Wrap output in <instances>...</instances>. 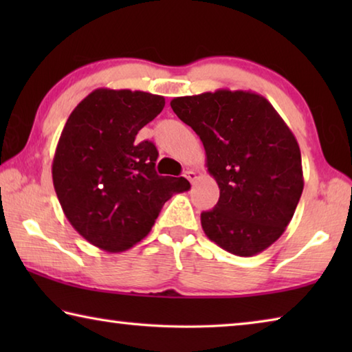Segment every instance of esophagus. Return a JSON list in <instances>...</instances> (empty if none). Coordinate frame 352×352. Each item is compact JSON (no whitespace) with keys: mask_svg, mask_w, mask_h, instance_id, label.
<instances>
[{"mask_svg":"<svg viewBox=\"0 0 352 352\" xmlns=\"http://www.w3.org/2000/svg\"><path fill=\"white\" fill-rule=\"evenodd\" d=\"M184 177H186L190 183H194L195 180H197V174H195L194 170H186L184 172Z\"/></svg>","mask_w":352,"mask_h":352,"instance_id":"34e87169","label":"esophagus"}]
</instances>
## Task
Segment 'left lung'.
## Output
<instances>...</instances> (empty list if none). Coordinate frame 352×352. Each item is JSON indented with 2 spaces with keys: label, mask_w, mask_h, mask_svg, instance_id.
I'll list each match as a JSON object with an SVG mask.
<instances>
[{
  "label": "left lung",
  "mask_w": 352,
  "mask_h": 352,
  "mask_svg": "<svg viewBox=\"0 0 352 352\" xmlns=\"http://www.w3.org/2000/svg\"><path fill=\"white\" fill-rule=\"evenodd\" d=\"M170 107L200 136L206 168L220 189L217 205L201 212V228L220 248L254 256L290 223L302 186L296 138L258 93L217 90L174 98Z\"/></svg>",
  "instance_id": "left-lung-1"
}]
</instances>
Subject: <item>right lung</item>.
<instances>
[{"label":"right lung","instance_id":"1","mask_svg":"<svg viewBox=\"0 0 352 352\" xmlns=\"http://www.w3.org/2000/svg\"><path fill=\"white\" fill-rule=\"evenodd\" d=\"M164 98L98 88L71 113L52 160V183L65 216L83 239L110 253L126 252L148 234L186 178L155 170L158 151L135 141L160 115Z\"/></svg>","mask_w":352,"mask_h":352}]
</instances>
